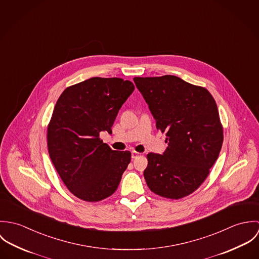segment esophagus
Wrapping results in <instances>:
<instances>
[{
    "label": "esophagus",
    "instance_id": "obj_1",
    "mask_svg": "<svg viewBox=\"0 0 259 259\" xmlns=\"http://www.w3.org/2000/svg\"><path fill=\"white\" fill-rule=\"evenodd\" d=\"M141 154H142V153H140V152L134 150V151H132V158H138Z\"/></svg>",
    "mask_w": 259,
    "mask_h": 259
}]
</instances>
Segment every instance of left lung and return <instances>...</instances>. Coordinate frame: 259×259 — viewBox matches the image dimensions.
Returning a JSON list of instances; mask_svg holds the SVG:
<instances>
[{
    "instance_id": "8db88e82",
    "label": "left lung",
    "mask_w": 259,
    "mask_h": 259,
    "mask_svg": "<svg viewBox=\"0 0 259 259\" xmlns=\"http://www.w3.org/2000/svg\"><path fill=\"white\" fill-rule=\"evenodd\" d=\"M134 80L167 143L162 154L147 155V185L162 197L183 198L205 181L220 155L223 131L217 103L206 89L176 75Z\"/></svg>"
}]
</instances>
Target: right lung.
<instances>
[{"mask_svg":"<svg viewBox=\"0 0 259 259\" xmlns=\"http://www.w3.org/2000/svg\"><path fill=\"white\" fill-rule=\"evenodd\" d=\"M135 85L119 77H91L67 88L48 125L50 157L68 189L84 201L103 200L116 190L131 152L112 150L100 139L111 134L117 112Z\"/></svg>","mask_w":259,"mask_h":259,"instance_id":"add662e5","label":"right lung"}]
</instances>
